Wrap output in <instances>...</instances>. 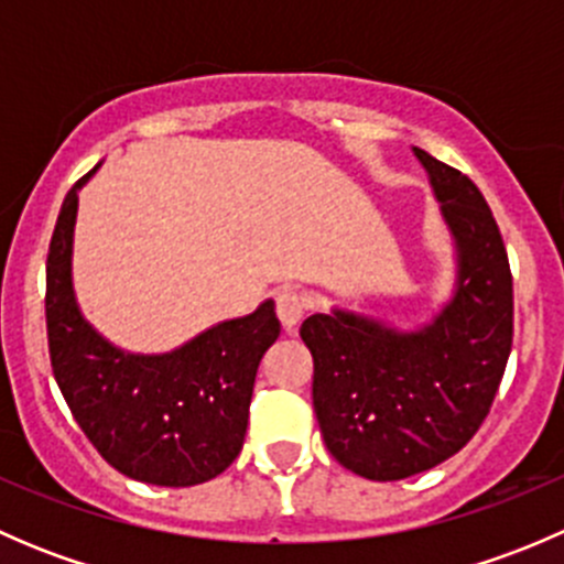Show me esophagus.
I'll return each instance as SVG.
<instances>
[{"instance_id": "obj_1", "label": "esophagus", "mask_w": 564, "mask_h": 564, "mask_svg": "<svg viewBox=\"0 0 564 564\" xmlns=\"http://www.w3.org/2000/svg\"><path fill=\"white\" fill-rule=\"evenodd\" d=\"M275 314L286 329H294L305 316V300L297 292H278Z\"/></svg>"}]
</instances>
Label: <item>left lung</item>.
<instances>
[{"mask_svg": "<svg viewBox=\"0 0 564 564\" xmlns=\"http://www.w3.org/2000/svg\"><path fill=\"white\" fill-rule=\"evenodd\" d=\"M456 242V289L429 324L395 329L333 308L300 338L314 355V412L340 466L368 480L431 469L477 434L513 344L508 250L475 182L414 147Z\"/></svg>", "mask_w": 564, "mask_h": 564, "instance_id": "1", "label": "left lung"}]
</instances>
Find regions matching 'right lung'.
Here are the masks:
<instances>
[{
  "label": "right lung",
  "mask_w": 564,
  "mask_h": 564,
  "mask_svg": "<svg viewBox=\"0 0 564 564\" xmlns=\"http://www.w3.org/2000/svg\"><path fill=\"white\" fill-rule=\"evenodd\" d=\"M98 166L67 191L51 237L45 327L54 379L113 469L150 486H198L240 456L256 371L281 335L275 303L264 300L166 355H133L106 340L73 292L78 191Z\"/></svg>",
  "instance_id": "obj_1"
}]
</instances>
